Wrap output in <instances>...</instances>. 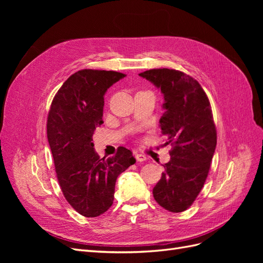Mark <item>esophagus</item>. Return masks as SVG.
<instances>
[{"label":"esophagus","mask_w":263,"mask_h":263,"mask_svg":"<svg viewBox=\"0 0 263 263\" xmlns=\"http://www.w3.org/2000/svg\"><path fill=\"white\" fill-rule=\"evenodd\" d=\"M135 157H136L137 161H139V162L147 160V157L145 155H142V154H136V155H135Z\"/></svg>","instance_id":"esophagus-1"}]
</instances>
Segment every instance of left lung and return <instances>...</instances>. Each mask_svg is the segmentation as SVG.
<instances>
[{
	"mask_svg": "<svg viewBox=\"0 0 263 263\" xmlns=\"http://www.w3.org/2000/svg\"><path fill=\"white\" fill-rule=\"evenodd\" d=\"M161 90L164 113L160 121L170 161L153 190L156 202L180 213L193 204L209 176L217 142L208 95L191 76L174 69H151L139 73Z\"/></svg>",
	"mask_w": 263,
	"mask_h": 263,
	"instance_id": "left-lung-1",
	"label": "left lung"
}]
</instances>
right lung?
<instances>
[{
    "mask_svg": "<svg viewBox=\"0 0 263 263\" xmlns=\"http://www.w3.org/2000/svg\"><path fill=\"white\" fill-rule=\"evenodd\" d=\"M124 77L116 71L79 70L55 93L47 118L59 185L68 203L85 217L100 216L112 206L117 177L136 162L125 147L101 159L92 142L103 124L104 94Z\"/></svg>",
    "mask_w": 263,
    "mask_h": 263,
    "instance_id": "obj_1",
    "label": "right lung"
}]
</instances>
